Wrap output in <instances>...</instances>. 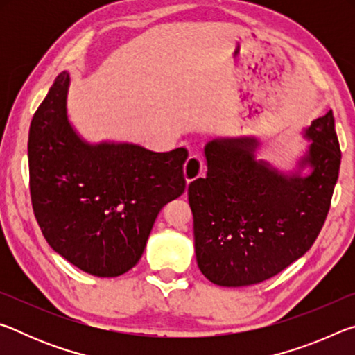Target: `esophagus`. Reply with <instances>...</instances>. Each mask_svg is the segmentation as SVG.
I'll list each match as a JSON object with an SVG mask.
<instances>
[{
	"label": "esophagus",
	"mask_w": 355,
	"mask_h": 355,
	"mask_svg": "<svg viewBox=\"0 0 355 355\" xmlns=\"http://www.w3.org/2000/svg\"><path fill=\"white\" fill-rule=\"evenodd\" d=\"M184 178L186 182H194L196 178H199L203 173V161L199 155H191L188 159H186L184 167Z\"/></svg>",
	"instance_id": "esophagus-1"
}]
</instances>
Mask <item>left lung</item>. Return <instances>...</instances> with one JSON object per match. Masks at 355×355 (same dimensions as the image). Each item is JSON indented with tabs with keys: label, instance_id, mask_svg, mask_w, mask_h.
Masks as SVG:
<instances>
[{
	"label": "left lung",
	"instance_id": "8db88e82",
	"mask_svg": "<svg viewBox=\"0 0 355 355\" xmlns=\"http://www.w3.org/2000/svg\"><path fill=\"white\" fill-rule=\"evenodd\" d=\"M311 141L300 166L285 177L257 163L254 137L207 144L205 178L189 183L199 269L220 286L260 284L302 257L326 222L338 180L341 150L332 110L305 130Z\"/></svg>",
	"mask_w": 355,
	"mask_h": 355
}]
</instances>
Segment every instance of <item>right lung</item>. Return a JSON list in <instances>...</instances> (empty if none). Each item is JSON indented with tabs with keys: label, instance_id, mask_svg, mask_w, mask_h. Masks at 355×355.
Returning <instances> with one entry per match:
<instances>
[{
	"label": "right lung",
	"instance_id": "right-lung-1",
	"mask_svg": "<svg viewBox=\"0 0 355 355\" xmlns=\"http://www.w3.org/2000/svg\"><path fill=\"white\" fill-rule=\"evenodd\" d=\"M61 73L29 127V191L46 243L95 277H117L139 261L155 219L184 192L188 150L81 141L67 119Z\"/></svg>",
	"mask_w": 355,
	"mask_h": 355
}]
</instances>
